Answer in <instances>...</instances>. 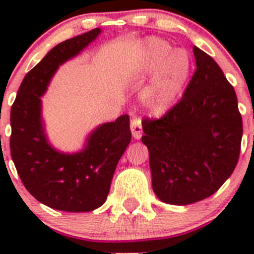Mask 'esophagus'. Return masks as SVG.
<instances>
[{
  "label": "esophagus",
  "mask_w": 254,
  "mask_h": 254,
  "mask_svg": "<svg viewBox=\"0 0 254 254\" xmlns=\"http://www.w3.org/2000/svg\"><path fill=\"white\" fill-rule=\"evenodd\" d=\"M131 132L134 140H140L142 136V126H141L140 118H133L131 121Z\"/></svg>",
  "instance_id": "obj_1"
}]
</instances>
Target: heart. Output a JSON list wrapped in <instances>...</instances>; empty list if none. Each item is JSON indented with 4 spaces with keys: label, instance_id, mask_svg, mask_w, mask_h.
<instances>
[{
    "label": "heart",
    "instance_id": "obj_1",
    "mask_svg": "<svg viewBox=\"0 0 254 254\" xmlns=\"http://www.w3.org/2000/svg\"><path fill=\"white\" fill-rule=\"evenodd\" d=\"M143 68L155 72L151 86L143 95V103L151 111H164L185 89L192 71V61L183 49H174L164 40L152 38L146 46Z\"/></svg>",
    "mask_w": 254,
    "mask_h": 254
}]
</instances>
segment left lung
I'll use <instances>...</instances> for the list:
<instances>
[{"label":"left lung","instance_id":"1","mask_svg":"<svg viewBox=\"0 0 254 254\" xmlns=\"http://www.w3.org/2000/svg\"><path fill=\"white\" fill-rule=\"evenodd\" d=\"M196 71L181 102L160 120L142 122L152 190L169 205L214 194L241 152L242 116L234 87L214 58L193 47Z\"/></svg>","mask_w":254,"mask_h":254}]
</instances>
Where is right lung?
<instances>
[{
  "label": "right lung",
  "mask_w": 254,
  "mask_h": 254,
  "mask_svg": "<svg viewBox=\"0 0 254 254\" xmlns=\"http://www.w3.org/2000/svg\"><path fill=\"white\" fill-rule=\"evenodd\" d=\"M100 33V28L93 29L53 47L26 73L11 107V158L20 179L31 196L55 210L87 212L100 207L118 160L131 141L127 114L95 127L78 151L56 149L46 131L42 96L52 78Z\"/></svg>",
  "instance_id": "right-lung-1"
}]
</instances>
